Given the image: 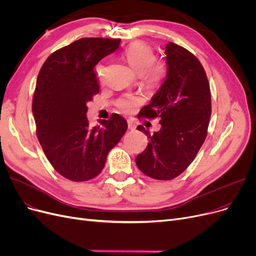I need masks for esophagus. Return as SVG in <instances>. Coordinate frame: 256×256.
Masks as SVG:
<instances>
[{
  "mask_svg": "<svg viewBox=\"0 0 256 256\" xmlns=\"http://www.w3.org/2000/svg\"><path fill=\"white\" fill-rule=\"evenodd\" d=\"M128 126L130 130H135V128H136V124H135V123H134L133 121H132V120H128Z\"/></svg>",
  "mask_w": 256,
  "mask_h": 256,
  "instance_id": "1",
  "label": "esophagus"
}]
</instances>
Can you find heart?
<instances>
[{
  "label": "heart",
  "instance_id": "obj_1",
  "mask_svg": "<svg viewBox=\"0 0 256 256\" xmlns=\"http://www.w3.org/2000/svg\"><path fill=\"white\" fill-rule=\"evenodd\" d=\"M124 56L130 66L136 72L142 74L144 79L150 86H158L162 83L166 68L162 62H155L154 50L144 42L132 43L124 52ZM99 76L101 70L98 72ZM140 102L137 96H126L117 102V106L122 112H130Z\"/></svg>",
  "mask_w": 256,
  "mask_h": 256
}]
</instances>
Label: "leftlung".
<instances>
[{"label": "left lung", "mask_w": 256, "mask_h": 256, "mask_svg": "<svg viewBox=\"0 0 256 256\" xmlns=\"http://www.w3.org/2000/svg\"><path fill=\"white\" fill-rule=\"evenodd\" d=\"M164 82L138 118L159 117L162 128L153 135L138 126L150 142L137 155L136 164L146 176L171 180L195 159L204 142L211 117V90L206 72L196 56L175 43L166 46Z\"/></svg>", "instance_id": "1"}]
</instances>
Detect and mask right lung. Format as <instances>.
I'll use <instances>...</instances> for the list:
<instances>
[{"mask_svg": "<svg viewBox=\"0 0 256 256\" xmlns=\"http://www.w3.org/2000/svg\"><path fill=\"white\" fill-rule=\"evenodd\" d=\"M120 41L82 38L52 52L38 74L32 98L36 137L52 168L68 180L88 182L99 175L128 130L118 114L94 128L86 117V103L99 92L94 66Z\"/></svg>", "mask_w": 256, "mask_h": 256, "instance_id": "obj_1", "label": "right lung"}]
</instances>
